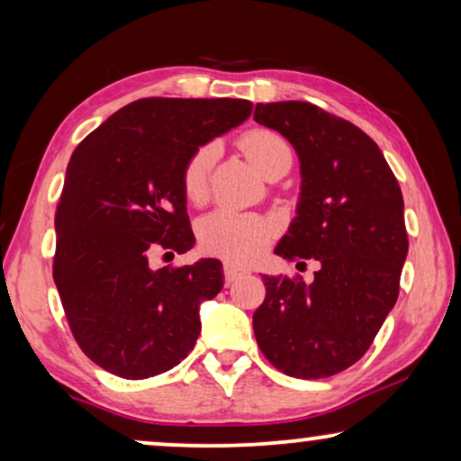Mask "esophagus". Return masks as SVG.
<instances>
[{"mask_svg": "<svg viewBox=\"0 0 461 461\" xmlns=\"http://www.w3.org/2000/svg\"><path fill=\"white\" fill-rule=\"evenodd\" d=\"M243 275H245V270L232 267V264H229V262L224 264V281H226V285H230V283H235L237 279H241Z\"/></svg>", "mask_w": 461, "mask_h": 461, "instance_id": "1", "label": "esophagus"}]
</instances>
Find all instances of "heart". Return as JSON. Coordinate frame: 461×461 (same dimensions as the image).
<instances>
[{
  "instance_id": "1",
  "label": "heart",
  "mask_w": 461,
  "mask_h": 461,
  "mask_svg": "<svg viewBox=\"0 0 461 461\" xmlns=\"http://www.w3.org/2000/svg\"><path fill=\"white\" fill-rule=\"evenodd\" d=\"M239 144L262 176H268L273 169H289L292 166V149L275 131L251 130L241 136ZM218 155V144H203L188 157L182 167V191L193 203H201L210 194V174ZM273 232L275 229L270 220L258 213L237 212L232 207H220L205 213L197 226L201 248L235 264L254 260L267 248Z\"/></svg>"
}]
</instances>
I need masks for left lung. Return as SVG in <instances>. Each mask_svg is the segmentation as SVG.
<instances>
[{
  "label": "left lung",
  "mask_w": 461,
  "mask_h": 461,
  "mask_svg": "<svg viewBox=\"0 0 461 461\" xmlns=\"http://www.w3.org/2000/svg\"><path fill=\"white\" fill-rule=\"evenodd\" d=\"M254 119L285 136L300 159L295 218L275 254L321 264L312 283L264 275L258 346L292 377L336 375L369 350L399 298L409 249L401 186L363 130L319 106L256 104Z\"/></svg>",
  "instance_id": "8db88e82"
}]
</instances>
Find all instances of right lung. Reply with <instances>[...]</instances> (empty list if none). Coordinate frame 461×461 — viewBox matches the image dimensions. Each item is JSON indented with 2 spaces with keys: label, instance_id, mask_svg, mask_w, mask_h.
<instances>
[{
  "label": "right lung",
  "instance_id": "add662e5",
  "mask_svg": "<svg viewBox=\"0 0 461 461\" xmlns=\"http://www.w3.org/2000/svg\"><path fill=\"white\" fill-rule=\"evenodd\" d=\"M249 115L239 98H142L75 149L56 210L54 283L79 348L103 369L144 380L193 350L222 262L150 268V256L193 248L182 167Z\"/></svg>",
  "mask_w": 461,
  "mask_h": 461
}]
</instances>
